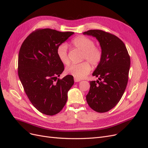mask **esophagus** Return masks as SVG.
<instances>
[{"instance_id":"obj_1","label":"esophagus","mask_w":148,"mask_h":148,"mask_svg":"<svg viewBox=\"0 0 148 148\" xmlns=\"http://www.w3.org/2000/svg\"><path fill=\"white\" fill-rule=\"evenodd\" d=\"M74 81H75V82H81V79H77V78H74Z\"/></svg>"}]
</instances>
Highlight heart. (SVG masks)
I'll return each mask as SVG.
<instances>
[{
  "mask_svg": "<svg viewBox=\"0 0 148 148\" xmlns=\"http://www.w3.org/2000/svg\"><path fill=\"white\" fill-rule=\"evenodd\" d=\"M71 44L75 48L83 52V59L88 60L95 66L100 64L102 58V52L100 47L95 46V44L92 39L84 36H79L72 40ZM57 54L64 64L68 65L70 63L66 44H61L57 47ZM91 70V66L87 61L78 64H72L66 68L67 73L77 79H82L86 77L90 72Z\"/></svg>",
  "mask_w": 148,
  "mask_h": 148,
  "instance_id": "heart-1",
  "label": "heart"
}]
</instances>
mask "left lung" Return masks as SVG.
<instances>
[{"label": "left lung", "mask_w": 148, "mask_h": 148, "mask_svg": "<svg viewBox=\"0 0 148 148\" xmlns=\"http://www.w3.org/2000/svg\"><path fill=\"white\" fill-rule=\"evenodd\" d=\"M83 34L95 37L100 44L102 58L92 73L98 78L90 82L86 101L97 112H106L118 104L126 89L130 58L122 40L104 31L91 29Z\"/></svg>", "instance_id": "left-lung-1"}]
</instances>
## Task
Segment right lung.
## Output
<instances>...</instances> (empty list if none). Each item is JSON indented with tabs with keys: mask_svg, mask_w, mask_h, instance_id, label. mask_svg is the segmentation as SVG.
<instances>
[{
	"mask_svg": "<svg viewBox=\"0 0 148 148\" xmlns=\"http://www.w3.org/2000/svg\"><path fill=\"white\" fill-rule=\"evenodd\" d=\"M73 34L40 29L31 33L21 44L18 74L28 99L44 114L53 115L60 112L74 84L71 75L58 78L64 65L57 54V47Z\"/></svg>",
	"mask_w": 148,
	"mask_h": 148,
	"instance_id": "1",
	"label": "right lung"
}]
</instances>
